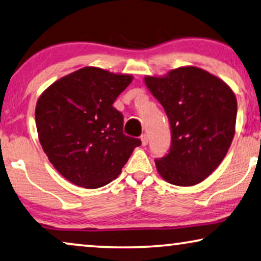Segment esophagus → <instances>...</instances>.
<instances>
[{
    "label": "esophagus",
    "instance_id": "obj_1",
    "mask_svg": "<svg viewBox=\"0 0 261 261\" xmlns=\"http://www.w3.org/2000/svg\"><path fill=\"white\" fill-rule=\"evenodd\" d=\"M141 141H142V145L145 146L147 144V135L146 134H144V135L141 136Z\"/></svg>",
    "mask_w": 261,
    "mask_h": 261
}]
</instances>
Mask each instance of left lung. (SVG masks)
I'll use <instances>...</instances> for the list:
<instances>
[{"label": "left lung", "mask_w": 261, "mask_h": 261, "mask_svg": "<svg viewBox=\"0 0 261 261\" xmlns=\"http://www.w3.org/2000/svg\"><path fill=\"white\" fill-rule=\"evenodd\" d=\"M171 127L169 153L154 159L170 184L191 186L207 178L231 146L237 99L224 81L197 67L171 70L164 77L146 76Z\"/></svg>", "instance_id": "obj_1"}]
</instances>
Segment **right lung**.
Wrapping results in <instances>:
<instances>
[{
  "label": "right lung",
  "instance_id": "add662e5",
  "mask_svg": "<svg viewBox=\"0 0 261 261\" xmlns=\"http://www.w3.org/2000/svg\"><path fill=\"white\" fill-rule=\"evenodd\" d=\"M131 81V75L87 67L56 81L38 98L35 119L42 149L72 184H109L142 144L123 134V115L112 107Z\"/></svg>",
  "mask_w": 261,
  "mask_h": 261
}]
</instances>
